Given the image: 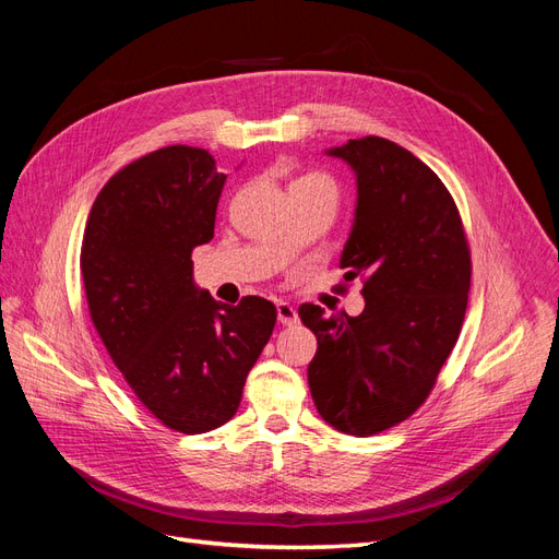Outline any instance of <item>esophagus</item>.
Returning <instances> with one entry per match:
<instances>
[{"label": "esophagus", "instance_id": "esophagus-1", "mask_svg": "<svg viewBox=\"0 0 559 559\" xmlns=\"http://www.w3.org/2000/svg\"><path fill=\"white\" fill-rule=\"evenodd\" d=\"M277 319H280V324L292 326V324H296V321H298V312H296V308L289 306V302H286V300H280V302H277Z\"/></svg>", "mask_w": 559, "mask_h": 559}]
</instances>
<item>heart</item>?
Wrapping results in <instances>:
<instances>
[{"label":"heart","instance_id":"heart-1","mask_svg":"<svg viewBox=\"0 0 559 559\" xmlns=\"http://www.w3.org/2000/svg\"><path fill=\"white\" fill-rule=\"evenodd\" d=\"M298 181H319V183H329L331 186V181L326 177H321V175H310V177H302Z\"/></svg>","mask_w":559,"mask_h":559}]
</instances>
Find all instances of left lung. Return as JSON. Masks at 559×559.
Listing matches in <instances>:
<instances>
[{"instance_id":"1","label":"left lung","mask_w":559,"mask_h":559,"mask_svg":"<svg viewBox=\"0 0 559 559\" xmlns=\"http://www.w3.org/2000/svg\"><path fill=\"white\" fill-rule=\"evenodd\" d=\"M357 177V207L341 267L364 277V312L326 317L302 302L317 335L308 382L319 415L337 431L373 436L411 417L460 337L471 253L445 183L408 148L384 138L326 151Z\"/></svg>"}]
</instances>
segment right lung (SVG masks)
<instances>
[{"instance_id":"obj_1","label":"right lung","mask_w":559,"mask_h":559,"mask_svg":"<svg viewBox=\"0 0 559 559\" xmlns=\"http://www.w3.org/2000/svg\"><path fill=\"white\" fill-rule=\"evenodd\" d=\"M224 183L205 148L151 151L103 186L83 233L93 324L148 413L181 433L235 415L277 321L265 298L224 306L193 282L191 253L214 238Z\"/></svg>"}]
</instances>
